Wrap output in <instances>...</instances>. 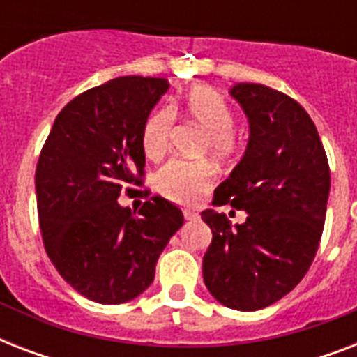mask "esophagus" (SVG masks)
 I'll use <instances>...</instances> for the list:
<instances>
[{"label": "esophagus", "instance_id": "1", "mask_svg": "<svg viewBox=\"0 0 357 357\" xmlns=\"http://www.w3.org/2000/svg\"><path fill=\"white\" fill-rule=\"evenodd\" d=\"M183 217H185V220H196V218H198V213L183 211Z\"/></svg>", "mask_w": 357, "mask_h": 357}]
</instances>
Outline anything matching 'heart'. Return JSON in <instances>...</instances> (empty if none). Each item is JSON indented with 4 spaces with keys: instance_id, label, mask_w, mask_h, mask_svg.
Here are the masks:
<instances>
[{
    "instance_id": "heart-1",
    "label": "heart",
    "mask_w": 357,
    "mask_h": 357,
    "mask_svg": "<svg viewBox=\"0 0 357 357\" xmlns=\"http://www.w3.org/2000/svg\"><path fill=\"white\" fill-rule=\"evenodd\" d=\"M181 113L206 129L200 151H209L218 161H228L237 150L235 113L228 100L211 86H192L178 105ZM176 114L159 107L146 119L140 135L142 151L150 161H161L170 150ZM157 190L170 202L195 206L215 183V170L207 161H172L157 174Z\"/></svg>"
}]
</instances>
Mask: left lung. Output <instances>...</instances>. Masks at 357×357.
<instances>
[{"instance_id": "obj_1", "label": "left lung", "mask_w": 357, "mask_h": 357, "mask_svg": "<svg viewBox=\"0 0 357 357\" xmlns=\"http://www.w3.org/2000/svg\"><path fill=\"white\" fill-rule=\"evenodd\" d=\"M229 94L248 116L246 151L218 185L213 206L246 211V222L206 209L213 241L202 272L226 307L263 310L291 293L310 271L321 243L330 195L326 151L310 114L293 98L257 83Z\"/></svg>"}]
</instances>
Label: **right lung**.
<instances>
[{
	"label": "right lung",
	"mask_w": 357,
	"mask_h": 357,
	"mask_svg": "<svg viewBox=\"0 0 357 357\" xmlns=\"http://www.w3.org/2000/svg\"><path fill=\"white\" fill-rule=\"evenodd\" d=\"M167 91V79L140 75L85 91L57 114L36 162L47 255L77 293L98 304L144 293L159 255L183 226L181 209L161 196L144 202L139 215L119 204L120 192L142 185V126Z\"/></svg>",
	"instance_id": "obj_1"
}]
</instances>
